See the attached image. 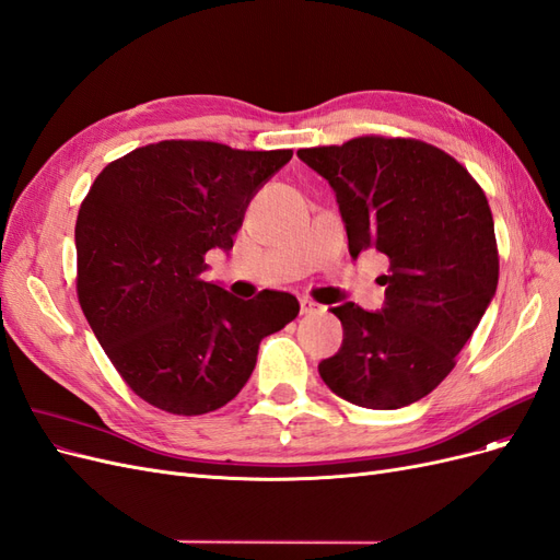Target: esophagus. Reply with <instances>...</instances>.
Here are the masks:
<instances>
[{
  "mask_svg": "<svg viewBox=\"0 0 560 560\" xmlns=\"http://www.w3.org/2000/svg\"><path fill=\"white\" fill-rule=\"evenodd\" d=\"M318 310H320V306L314 300H310V298H302L300 300V312L302 314H316Z\"/></svg>",
  "mask_w": 560,
  "mask_h": 560,
  "instance_id": "obj_1",
  "label": "esophagus"
}]
</instances>
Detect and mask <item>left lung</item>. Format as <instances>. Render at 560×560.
<instances>
[{
	"label": "left lung",
	"mask_w": 560,
	"mask_h": 560,
	"mask_svg": "<svg viewBox=\"0 0 560 560\" xmlns=\"http://www.w3.org/2000/svg\"><path fill=\"white\" fill-rule=\"evenodd\" d=\"M337 195L349 254L388 258L382 312L347 302L341 349L320 360L326 386L358 407L398 409L454 370L498 288V244L483 190L458 160L419 139L355 137L300 149Z\"/></svg>",
	"instance_id": "8db88e82"
}]
</instances>
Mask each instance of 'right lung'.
I'll return each instance as SVG.
<instances>
[{"label":"right lung","mask_w":560,"mask_h":560,"mask_svg":"<svg viewBox=\"0 0 560 560\" xmlns=\"http://www.w3.org/2000/svg\"><path fill=\"white\" fill-rule=\"evenodd\" d=\"M215 141L170 139L106 165L77 219V293L104 353L141 400L200 417L228 405L262 337L291 323V293L237 300L202 281L232 248L254 195L288 160Z\"/></svg>","instance_id":"1"}]
</instances>
